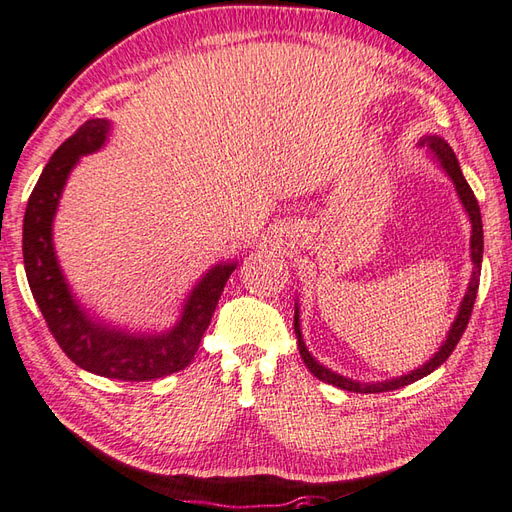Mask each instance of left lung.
<instances>
[{"label":"left lung","mask_w":512,"mask_h":512,"mask_svg":"<svg viewBox=\"0 0 512 512\" xmlns=\"http://www.w3.org/2000/svg\"><path fill=\"white\" fill-rule=\"evenodd\" d=\"M419 146L430 150L432 157L438 161V165L445 170V174L451 178V183L456 187V194L462 202V207H465L469 222H471V261H473V272H471V279L467 285V292L462 296L460 307H458V314L454 318V323H451L449 331H447V338L443 340L441 347L432 355L430 360H427L423 366L414 368V371L406 373V375H399V377H392V379H384V382H358V379H351V377H344L336 371H331L325 364H320L314 355L307 351L305 342H303V334H301V320H299V303H294V334L296 340H299V351H301V358L305 362V366L310 368V371L320 379V382L331 384L336 388L342 390H349V392H388V390H397L401 386H408L412 382H417V379L430 375L432 371H436L438 366H441L451 351L456 349L458 340L462 338L469 323V316L473 310V303H475V296H478V285H480V270H482V253H484V233H482V216H480V205L478 200H475L473 192L469 183L465 181V176H462L460 170V163L456 159L454 150L447 144L443 137L438 135H425L421 137Z\"/></svg>","instance_id":"left-lung-1"}]
</instances>
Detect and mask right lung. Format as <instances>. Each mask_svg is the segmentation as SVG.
<instances>
[{
    "label": "right lung",
    "mask_w": 512,
    "mask_h": 512,
    "mask_svg": "<svg viewBox=\"0 0 512 512\" xmlns=\"http://www.w3.org/2000/svg\"><path fill=\"white\" fill-rule=\"evenodd\" d=\"M109 120L82 124L47 161L23 218V266L34 301L67 358L89 373L124 382H150L181 371L194 360L237 261L211 266L183 301L181 316L165 331H128L91 316L71 292L56 259L52 227L58 202L80 157L109 139Z\"/></svg>",
    "instance_id": "right-lung-1"
}]
</instances>
